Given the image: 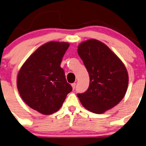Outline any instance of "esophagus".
Returning a JSON list of instances; mask_svg holds the SVG:
<instances>
[{
  "instance_id": "obj_1",
  "label": "esophagus",
  "mask_w": 146,
  "mask_h": 146,
  "mask_svg": "<svg viewBox=\"0 0 146 146\" xmlns=\"http://www.w3.org/2000/svg\"><path fill=\"white\" fill-rule=\"evenodd\" d=\"M71 86H72V87H73V90H74L75 88H76V83H73L71 85Z\"/></svg>"
}]
</instances>
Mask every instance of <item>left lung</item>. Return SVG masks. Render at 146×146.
Returning a JSON list of instances; mask_svg holds the SVG:
<instances>
[{
	"label": "left lung",
	"instance_id": "8db88e82",
	"mask_svg": "<svg viewBox=\"0 0 146 146\" xmlns=\"http://www.w3.org/2000/svg\"><path fill=\"white\" fill-rule=\"evenodd\" d=\"M78 53L90 76L88 89L78 94V97L86 109L96 114L104 113L125 96L129 82L127 69L109 47L97 40L80 44Z\"/></svg>",
	"mask_w": 146,
	"mask_h": 146
}]
</instances>
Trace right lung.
Returning <instances> with one entry per match:
<instances>
[{
    "mask_svg": "<svg viewBox=\"0 0 146 146\" xmlns=\"http://www.w3.org/2000/svg\"><path fill=\"white\" fill-rule=\"evenodd\" d=\"M68 47L64 42L44 44L29 56L18 73L17 85L21 99L42 114L57 111L73 90L60 66Z\"/></svg>",
    "mask_w": 146,
    "mask_h": 146,
    "instance_id": "right-lung-1",
    "label": "right lung"
}]
</instances>
